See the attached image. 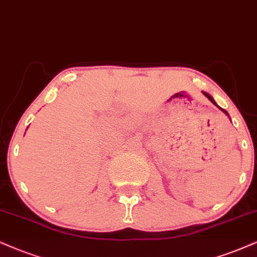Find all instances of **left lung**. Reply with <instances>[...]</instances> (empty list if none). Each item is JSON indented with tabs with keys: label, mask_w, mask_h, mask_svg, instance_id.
<instances>
[{
	"label": "left lung",
	"mask_w": 257,
	"mask_h": 257,
	"mask_svg": "<svg viewBox=\"0 0 257 257\" xmlns=\"http://www.w3.org/2000/svg\"><path fill=\"white\" fill-rule=\"evenodd\" d=\"M203 93H204V95H205V96L207 97V98H209V99L211 100V102H212V103H213V104H215V105H217V104H216V102H215V100H213V98H212V97H211V96L209 95V93H206V92H203ZM217 106H218V105H217ZM218 108H219V106H218ZM219 109H220V110H222V111H224V112H225V113H226V115H228V112H226V111H225V110H224V109H222V108H219Z\"/></svg>",
	"instance_id": "8db88e82"
}]
</instances>
